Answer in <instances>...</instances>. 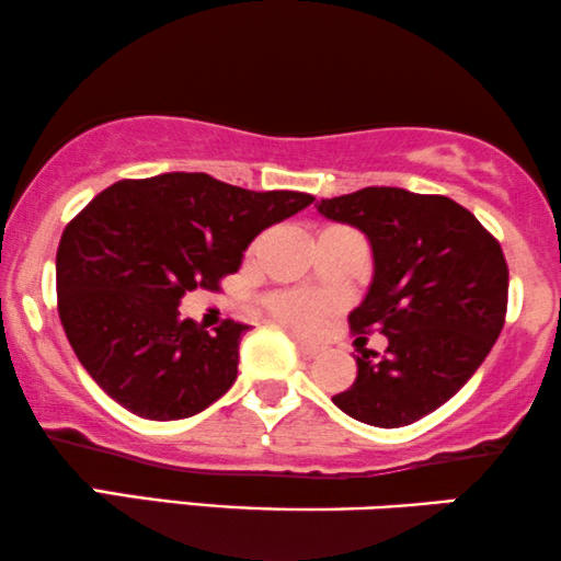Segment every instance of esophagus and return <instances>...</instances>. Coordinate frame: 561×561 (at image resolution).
<instances>
[{"label": "esophagus", "mask_w": 561, "mask_h": 561, "mask_svg": "<svg viewBox=\"0 0 561 561\" xmlns=\"http://www.w3.org/2000/svg\"><path fill=\"white\" fill-rule=\"evenodd\" d=\"M296 345H298V351L307 355V358H314V355L322 351V347H319V345L307 343V340H301V337H296Z\"/></svg>", "instance_id": "obj_1"}]
</instances>
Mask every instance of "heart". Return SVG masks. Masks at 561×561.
Returning <instances> with one entry per match:
<instances>
[{
    "label": "heart",
    "mask_w": 561,
    "mask_h": 561,
    "mask_svg": "<svg viewBox=\"0 0 561 561\" xmlns=\"http://www.w3.org/2000/svg\"><path fill=\"white\" fill-rule=\"evenodd\" d=\"M265 307L280 324L298 332H314L332 309V301L309 290H278L265 298Z\"/></svg>",
    "instance_id": "b5f03b06"
}]
</instances>
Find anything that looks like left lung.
Returning <instances> with one entry per match:
<instances>
[{"label":"left lung","mask_w":561,"mask_h":561,"mask_svg":"<svg viewBox=\"0 0 561 561\" xmlns=\"http://www.w3.org/2000/svg\"><path fill=\"white\" fill-rule=\"evenodd\" d=\"M317 210L368 237L374 280L347 322L389 340L381 358L360 351L353 387L332 402L366 425H412L474 376L503 332V247L446 195L363 187L319 201Z\"/></svg>","instance_id":"1"}]
</instances>
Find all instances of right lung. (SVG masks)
Here are the masks:
<instances>
[{
  "label": "right lung",
  "instance_id": "add662e5",
  "mask_svg": "<svg viewBox=\"0 0 561 561\" xmlns=\"http://www.w3.org/2000/svg\"><path fill=\"white\" fill-rule=\"evenodd\" d=\"M309 193H254L206 172L121 180L87 203L56 252L58 317L107 397L147 420L193 417L229 391L239 340L180 317L187 290H218L260 231L311 206Z\"/></svg>",
  "mask_w": 561,
  "mask_h": 561
}]
</instances>
